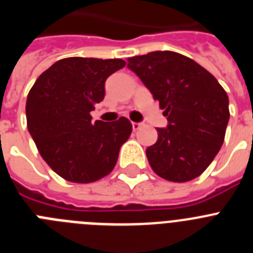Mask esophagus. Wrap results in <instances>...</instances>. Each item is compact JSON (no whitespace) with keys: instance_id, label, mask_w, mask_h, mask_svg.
<instances>
[{"instance_id":"obj_1","label":"esophagus","mask_w":253,"mask_h":253,"mask_svg":"<svg viewBox=\"0 0 253 253\" xmlns=\"http://www.w3.org/2000/svg\"><path fill=\"white\" fill-rule=\"evenodd\" d=\"M131 126H133V130L134 131H137V130H139L140 128H142L143 126V124L142 123H131Z\"/></svg>"}]
</instances>
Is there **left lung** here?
<instances>
[{
	"label": "left lung",
	"mask_w": 253,
	"mask_h": 253,
	"mask_svg": "<svg viewBox=\"0 0 253 253\" xmlns=\"http://www.w3.org/2000/svg\"><path fill=\"white\" fill-rule=\"evenodd\" d=\"M131 69L160 102L167 129L147 158L160 177L186 182L200 176L224 142L229 120L228 95L216 78L191 58L169 50L128 58Z\"/></svg>",
	"instance_id": "8db88e82"
}]
</instances>
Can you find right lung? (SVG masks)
Returning a JSON list of instances; mask_svg holds the SVG:
<instances>
[{
    "label": "right lung",
    "instance_id": "add662e5",
    "mask_svg": "<svg viewBox=\"0 0 253 253\" xmlns=\"http://www.w3.org/2000/svg\"><path fill=\"white\" fill-rule=\"evenodd\" d=\"M125 64L119 58H63L44 71L29 91V133L43 160L64 180L90 184L115 167L131 123L124 116L93 123L90 113L104 100L106 78Z\"/></svg>",
    "mask_w": 253,
    "mask_h": 253
}]
</instances>
